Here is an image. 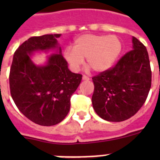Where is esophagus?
Segmentation results:
<instances>
[{
    "instance_id": "obj_1",
    "label": "esophagus",
    "mask_w": 160,
    "mask_h": 160,
    "mask_svg": "<svg viewBox=\"0 0 160 160\" xmlns=\"http://www.w3.org/2000/svg\"><path fill=\"white\" fill-rule=\"evenodd\" d=\"M82 79H83V80H86V81H88V80H90V78H89L88 76H87V75H83L82 76Z\"/></svg>"
}]
</instances>
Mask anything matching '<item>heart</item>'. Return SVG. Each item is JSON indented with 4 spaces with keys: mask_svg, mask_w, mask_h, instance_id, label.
I'll return each mask as SVG.
<instances>
[{
    "mask_svg": "<svg viewBox=\"0 0 160 160\" xmlns=\"http://www.w3.org/2000/svg\"><path fill=\"white\" fill-rule=\"evenodd\" d=\"M122 51V42L115 36L85 34L74 41L73 48L67 47L64 56L73 70H79L87 58L93 70L103 72L114 65Z\"/></svg>",
    "mask_w": 160,
    "mask_h": 160,
    "instance_id": "heart-1",
    "label": "heart"
}]
</instances>
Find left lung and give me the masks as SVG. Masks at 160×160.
Segmentation results:
<instances>
[{
	"instance_id": "1",
	"label": "left lung",
	"mask_w": 160,
	"mask_h": 160,
	"mask_svg": "<svg viewBox=\"0 0 160 160\" xmlns=\"http://www.w3.org/2000/svg\"><path fill=\"white\" fill-rule=\"evenodd\" d=\"M133 49L113 67L92 78V105L99 117L122 122L135 115L146 102L152 70L146 46L133 37Z\"/></svg>"
}]
</instances>
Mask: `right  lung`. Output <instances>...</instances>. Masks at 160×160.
Wrapping results in <instances>:
<instances>
[{
  "label": "right lung",
  "instance_id": "add662e5",
  "mask_svg": "<svg viewBox=\"0 0 160 160\" xmlns=\"http://www.w3.org/2000/svg\"><path fill=\"white\" fill-rule=\"evenodd\" d=\"M61 34L31 37L17 49L9 72V88L12 100L21 112L41 126H53L66 118L70 98L82 75L68 69L61 48L49 58L48 64L37 66L30 53L58 47Z\"/></svg>",
  "mask_w": 160,
  "mask_h": 160
}]
</instances>
